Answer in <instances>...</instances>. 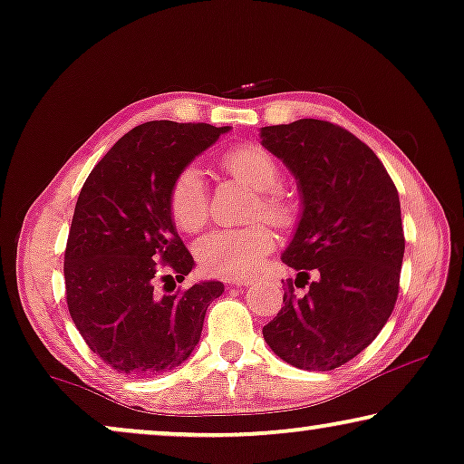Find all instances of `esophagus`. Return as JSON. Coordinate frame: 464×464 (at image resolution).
I'll list each match as a JSON object with an SVG mask.
<instances>
[{"label": "esophagus", "mask_w": 464, "mask_h": 464, "mask_svg": "<svg viewBox=\"0 0 464 464\" xmlns=\"http://www.w3.org/2000/svg\"><path fill=\"white\" fill-rule=\"evenodd\" d=\"M235 285H250L252 279H233Z\"/></svg>", "instance_id": "1"}]
</instances>
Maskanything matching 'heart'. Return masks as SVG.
<instances>
[{"mask_svg": "<svg viewBox=\"0 0 464 464\" xmlns=\"http://www.w3.org/2000/svg\"><path fill=\"white\" fill-rule=\"evenodd\" d=\"M227 174L258 191L254 217H265L279 229H290L300 217V206L282 185V166L269 149L258 142H241L220 155ZM168 212L182 233H198L210 214V193L198 166H185L174 174L168 188ZM276 247V233L266 223L237 229H217L198 244L204 271L220 277H241L252 273Z\"/></svg>", "mask_w": 464, "mask_h": 464, "instance_id": "1", "label": "heart"}]
</instances>
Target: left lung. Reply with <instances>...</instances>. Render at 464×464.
Wrapping results in <instances>:
<instances>
[{
	"label": "left lung",
	"instance_id": "left-lung-1",
	"mask_svg": "<svg viewBox=\"0 0 464 464\" xmlns=\"http://www.w3.org/2000/svg\"><path fill=\"white\" fill-rule=\"evenodd\" d=\"M260 136L298 179L304 206L282 256L298 277L285 279L263 336L295 368H341L374 341L400 295V195L376 153L338 123L298 120ZM295 285H307L303 297Z\"/></svg>",
	"mask_w": 464,
	"mask_h": 464
}]
</instances>
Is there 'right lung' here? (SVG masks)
I'll return each instance as SVG.
<instances>
[{"label": "right lung", "mask_w": 464, "mask_h": 464, "mask_svg": "<svg viewBox=\"0 0 464 464\" xmlns=\"http://www.w3.org/2000/svg\"><path fill=\"white\" fill-rule=\"evenodd\" d=\"M229 126L147 121L111 147L83 182L64 250V288L75 328L92 353L130 376H158L193 353L220 282L155 296L185 279L193 256L168 212L174 174Z\"/></svg>", "instance_id": "1"}]
</instances>
